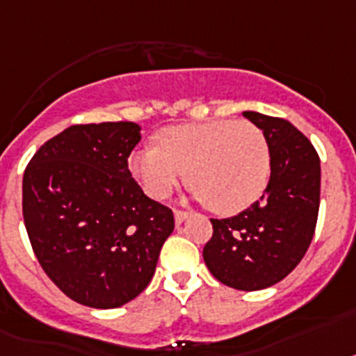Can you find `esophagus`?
Instances as JSON below:
<instances>
[{
    "label": "esophagus",
    "instance_id": "esophagus-1",
    "mask_svg": "<svg viewBox=\"0 0 356 356\" xmlns=\"http://www.w3.org/2000/svg\"><path fill=\"white\" fill-rule=\"evenodd\" d=\"M173 216H175V225H183L184 219L188 218V212H183V210H175V212H173Z\"/></svg>",
    "mask_w": 356,
    "mask_h": 356
}]
</instances>
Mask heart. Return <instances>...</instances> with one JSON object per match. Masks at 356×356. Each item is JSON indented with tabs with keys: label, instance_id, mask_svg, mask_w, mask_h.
<instances>
[{
	"label": "heart",
	"instance_id": "obj_1",
	"mask_svg": "<svg viewBox=\"0 0 356 356\" xmlns=\"http://www.w3.org/2000/svg\"><path fill=\"white\" fill-rule=\"evenodd\" d=\"M157 148L135 149L128 168L152 199L168 197L186 173L188 188L208 210L236 216L263 195L270 177V152L258 126L247 120H208L168 126Z\"/></svg>",
	"mask_w": 356,
	"mask_h": 356
}]
</instances>
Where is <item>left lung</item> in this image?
<instances>
[{"mask_svg":"<svg viewBox=\"0 0 356 356\" xmlns=\"http://www.w3.org/2000/svg\"><path fill=\"white\" fill-rule=\"evenodd\" d=\"M267 138L270 179L245 212L210 219L203 258L213 278L238 291L282 282L302 261L314 236L320 207V159L309 138L283 118L245 111Z\"/></svg>","mask_w":356,"mask_h":356,"instance_id":"8db88e82","label":"left lung"}]
</instances>
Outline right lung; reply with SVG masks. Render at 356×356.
<instances>
[{"label":"right lung","instance_id":"add662e5","mask_svg":"<svg viewBox=\"0 0 356 356\" xmlns=\"http://www.w3.org/2000/svg\"><path fill=\"white\" fill-rule=\"evenodd\" d=\"M138 140L135 122L78 124L43 144L23 173V221L38 261L88 307L137 298L175 227L172 210L144 195L128 170Z\"/></svg>","mask_w":356,"mask_h":356}]
</instances>
